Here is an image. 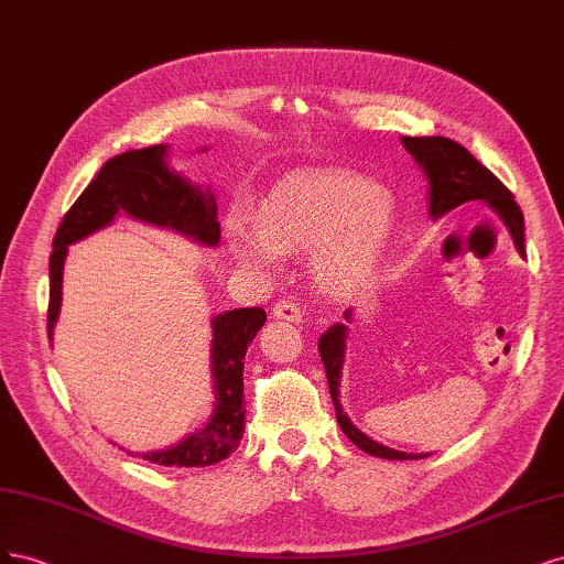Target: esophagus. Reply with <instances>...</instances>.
<instances>
[{"mask_svg": "<svg viewBox=\"0 0 564 564\" xmlns=\"http://www.w3.org/2000/svg\"><path fill=\"white\" fill-rule=\"evenodd\" d=\"M274 314L276 318H281V321H290V323H302V318H304V312H302V306L293 300V297H283V300H279L276 304H274Z\"/></svg>", "mask_w": 564, "mask_h": 564, "instance_id": "obj_1", "label": "esophagus"}]
</instances>
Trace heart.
Segmentation results:
<instances>
[{
    "label": "heart",
    "mask_w": 564,
    "mask_h": 564,
    "mask_svg": "<svg viewBox=\"0 0 564 564\" xmlns=\"http://www.w3.org/2000/svg\"><path fill=\"white\" fill-rule=\"evenodd\" d=\"M395 225L389 192L347 171H304L283 180L262 202L258 227L229 225L241 264L271 271L281 252L314 250L318 283L333 295L366 285Z\"/></svg>",
    "instance_id": "1"
}]
</instances>
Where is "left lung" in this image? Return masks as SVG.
Masks as SVG:
<instances>
[{
  "instance_id": "left-lung-1",
  "label": "left lung",
  "mask_w": 564,
  "mask_h": 564,
  "mask_svg": "<svg viewBox=\"0 0 564 564\" xmlns=\"http://www.w3.org/2000/svg\"><path fill=\"white\" fill-rule=\"evenodd\" d=\"M403 144L429 177V213L433 220H438L441 215L454 210L462 204L482 202L487 206H492L503 217L508 231L513 236L518 252L524 256L522 210L513 202L511 189H508L492 171L485 169L474 154L449 138L405 135ZM344 316H347V321H351V308ZM344 341H347V328H344L341 323H335L333 328H328V333L321 335L318 354L323 360L325 377H328V384H330V398L335 405L337 424L341 426L344 433H347V438L362 452L375 454V457H381V459L401 462V459L429 457V454H408V452H398V449L379 445L349 422L347 412H344L339 405V375H341V362H344Z\"/></svg>"
}]
</instances>
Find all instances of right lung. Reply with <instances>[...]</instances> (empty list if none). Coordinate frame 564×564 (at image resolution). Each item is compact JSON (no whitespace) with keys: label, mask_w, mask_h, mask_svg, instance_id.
Wrapping results in <instances>:
<instances>
[{"label":"right lung","mask_w":564,"mask_h":564,"mask_svg":"<svg viewBox=\"0 0 564 564\" xmlns=\"http://www.w3.org/2000/svg\"><path fill=\"white\" fill-rule=\"evenodd\" d=\"M163 156H166V148L152 144V148L129 150L110 159L94 183L82 192L75 206L65 213L48 260V337L61 312L67 246L110 225L117 213H126L156 227L175 229L204 246L220 241V223L215 220L217 206L213 196H204L202 189L192 187L187 180L169 171ZM264 321L267 314L260 306L234 308V312L213 318L210 356L217 405L210 422L175 447L142 454L144 459L159 466L204 468L227 459L241 445L246 429L243 358L248 344L256 339Z\"/></svg>","instance_id":"1"}]
</instances>
